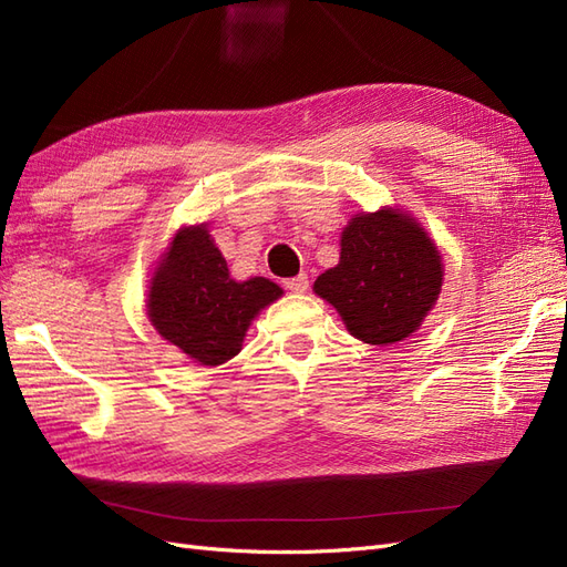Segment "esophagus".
<instances>
[{
  "label": "esophagus",
  "instance_id": "esophagus-1",
  "mask_svg": "<svg viewBox=\"0 0 567 567\" xmlns=\"http://www.w3.org/2000/svg\"><path fill=\"white\" fill-rule=\"evenodd\" d=\"M284 286L286 290H290V293H305V290L310 288V279H307V274H298L293 279H286Z\"/></svg>",
  "mask_w": 567,
  "mask_h": 567
}]
</instances>
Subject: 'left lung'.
I'll use <instances>...</instances> for the list:
<instances>
[{
    "mask_svg": "<svg viewBox=\"0 0 567 567\" xmlns=\"http://www.w3.org/2000/svg\"><path fill=\"white\" fill-rule=\"evenodd\" d=\"M442 255L416 219L383 208L350 219L340 262L315 281L348 331L369 346H392L419 331L442 290Z\"/></svg>",
    "mask_w": 567,
    "mask_h": 567,
    "instance_id": "obj_1",
    "label": "left lung"
}]
</instances>
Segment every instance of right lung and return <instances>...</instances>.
<instances>
[{"instance_id": "add662e5", "label": "right lung", "mask_w": 567, "mask_h": 567, "mask_svg": "<svg viewBox=\"0 0 567 567\" xmlns=\"http://www.w3.org/2000/svg\"><path fill=\"white\" fill-rule=\"evenodd\" d=\"M281 293L265 277L234 281L208 227H184L151 279L148 319L194 362L217 367L241 352L250 321Z\"/></svg>"}]
</instances>
